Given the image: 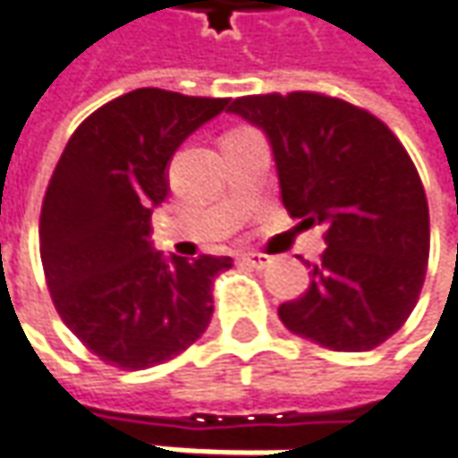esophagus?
Wrapping results in <instances>:
<instances>
[{"label": "esophagus", "instance_id": "1", "mask_svg": "<svg viewBox=\"0 0 458 458\" xmlns=\"http://www.w3.org/2000/svg\"><path fill=\"white\" fill-rule=\"evenodd\" d=\"M271 256H266V253H256V250H250V253H243V263L248 266H253V268H266V266H271Z\"/></svg>", "mask_w": 458, "mask_h": 458}]
</instances>
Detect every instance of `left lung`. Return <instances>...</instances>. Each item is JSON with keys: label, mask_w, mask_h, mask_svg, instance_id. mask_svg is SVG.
<instances>
[{"label": "left lung", "mask_w": 458, "mask_h": 458, "mask_svg": "<svg viewBox=\"0 0 458 458\" xmlns=\"http://www.w3.org/2000/svg\"><path fill=\"white\" fill-rule=\"evenodd\" d=\"M260 126L292 217L324 225L311 284L278 307L293 335L335 352H365L401 329L428 268V202L401 139L370 111L293 90L230 103Z\"/></svg>", "instance_id": "1"}]
</instances>
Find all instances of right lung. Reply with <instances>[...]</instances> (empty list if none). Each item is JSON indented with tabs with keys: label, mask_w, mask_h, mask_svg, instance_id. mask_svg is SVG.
Masks as SVG:
<instances>
[{
	"label": "right lung",
	"mask_w": 458,
	"mask_h": 458,
	"mask_svg": "<svg viewBox=\"0 0 458 458\" xmlns=\"http://www.w3.org/2000/svg\"><path fill=\"white\" fill-rule=\"evenodd\" d=\"M223 108L228 98L136 88L93 111L60 154L40 213L45 281L60 319L106 365H162L210 324L215 276L233 259L166 260L149 233L172 154Z\"/></svg>",
	"instance_id": "add662e5"
}]
</instances>
